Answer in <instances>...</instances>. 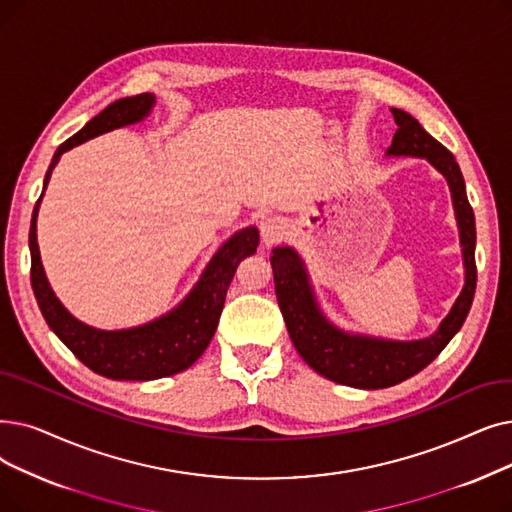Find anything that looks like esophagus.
Wrapping results in <instances>:
<instances>
[{
	"mask_svg": "<svg viewBox=\"0 0 512 512\" xmlns=\"http://www.w3.org/2000/svg\"><path fill=\"white\" fill-rule=\"evenodd\" d=\"M286 221L282 217H265L261 221V240L265 247H274V244L284 236Z\"/></svg>",
	"mask_w": 512,
	"mask_h": 512,
	"instance_id": "34e87169",
	"label": "esophagus"
}]
</instances>
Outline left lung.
Masks as SVG:
<instances>
[{
  "instance_id": "left-lung-1",
  "label": "left lung",
  "mask_w": 512,
  "mask_h": 512,
  "mask_svg": "<svg viewBox=\"0 0 512 512\" xmlns=\"http://www.w3.org/2000/svg\"><path fill=\"white\" fill-rule=\"evenodd\" d=\"M391 113L397 131L385 154L425 159L446 177L460 234L464 286L433 335L414 341H395L343 330L322 311L301 255L288 244H280L270 257L278 305L299 355L309 368L326 376L328 381L358 389L393 387L427 368L462 328L477 286L475 215L466 198L464 177L454 154L429 136L412 115L399 108H391Z\"/></svg>"
}]
</instances>
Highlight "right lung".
I'll use <instances>...</instances> for the list:
<instances>
[{
    "instance_id": "add662e5",
    "label": "right lung",
    "mask_w": 512,
    "mask_h": 512,
    "mask_svg": "<svg viewBox=\"0 0 512 512\" xmlns=\"http://www.w3.org/2000/svg\"><path fill=\"white\" fill-rule=\"evenodd\" d=\"M154 104H157L154 94L121 98L108 104L100 115L87 121L73 138L58 146L46 173V180H43V192H46L52 171L66 150L102 136L106 131L144 121ZM43 192L33 209L29 230L31 284L41 314L54 330V335L87 368L113 381H154L190 368L201 358L215 335L221 309H224L226 303L228 286L234 278L238 263L257 251L259 230L249 226L234 232L211 257L201 278L192 286V291L184 297V301L177 303L167 314L140 326L102 330L77 320L60 303L48 282L37 244V215Z\"/></svg>"
}]
</instances>
